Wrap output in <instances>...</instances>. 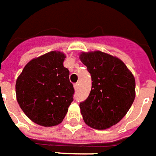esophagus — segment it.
Wrapping results in <instances>:
<instances>
[{
  "label": "esophagus",
  "instance_id": "obj_1",
  "mask_svg": "<svg viewBox=\"0 0 156 156\" xmlns=\"http://www.w3.org/2000/svg\"><path fill=\"white\" fill-rule=\"evenodd\" d=\"M73 87H74V89H75V90H78V87H79V83H75L74 86H73Z\"/></svg>",
  "mask_w": 156,
  "mask_h": 156
}]
</instances>
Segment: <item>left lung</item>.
<instances>
[{
	"instance_id": "obj_1",
	"label": "left lung",
	"mask_w": 156,
	"mask_h": 156,
	"mask_svg": "<svg viewBox=\"0 0 156 156\" xmlns=\"http://www.w3.org/2000/svg\"><path fill=\"white\" fill-rule=\"evenodd\" d=\"M79 58L92 78L88 98L79 105L85 124L102 130L124 117L135 98V79L119 58L101 51L82 52Z\"/></svg>"
}]
</instances>
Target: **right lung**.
I'll list each match as a JSON object with an SVG mask.
<instances>
[{"label":"right lung","instance_id":"add662e5","mask_svg":"<svg viewBox=\"0 0 156 156\" xmlns=\"http://www.w3.org/2000/svg\"><path fill=\"white\" fill-rule=\"evenodd\" d=\"M63 52L51 51L33 58L16 82V100L36 124L51 127L61 124L73 101L74 88L64 68Z\"/></svg>","mask_w":156,"mask_h":156}]
</instances>
